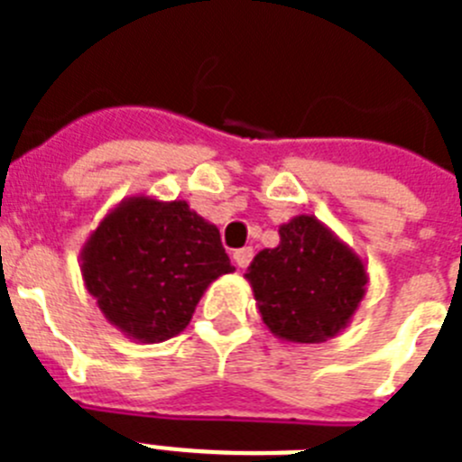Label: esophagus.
Returning a JSON list of instances; mask_svg holds the SVG:
<instances>
[{
  "mask_svg": "<svg viewBox=\"0 0 462 462\" xmlns=\"http://www.w3.org/2000/svg\"><path fill=\"white\" fill-rule=\"evenodd\" d=\"M252 256H254L252 247H243V250H236L234 252V263L238 268H247V266H250Z\"/></svg>",
  "mask_w": 462,
  "mask_h": 462,
  "instance_id": "esophagus-1",
  "label": "esophagus"
}]
</instances>
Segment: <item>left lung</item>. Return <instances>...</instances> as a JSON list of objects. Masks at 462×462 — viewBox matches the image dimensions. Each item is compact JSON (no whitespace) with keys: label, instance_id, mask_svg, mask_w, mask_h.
<instances>
[{"label":"left lung","instance_id":"8db88e82","mask_svg":"<svg viewBox=\"0 0 462 462\" xmlns=\"http://www.w3.org/2000/svg\"><path fill=\"white\" fill-rule=\"evenodd\" d=\"M245 280L266 328L296 345H317L345 330L370 284L365 261L314 215L282 224L280 245L261 250Z\"/></svg>","mask_w":462,"mask_h":462}]
</instances>
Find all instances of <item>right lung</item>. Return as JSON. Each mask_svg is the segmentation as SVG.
I'll list each match as a JSON object with an SVG mask.
<instances>
[{"mask_svg":"<svg viewBox=\"0 0 462 462\" xmlns=\"http://www.w3.org/2000/svg\"><path fill=\"white\" fill-rule=\"evenodd\" d=\"M219 228L189 203L136 194L106 212L80 250V275L108 324L141 345L191 321L217 277L234 273Z\"/></svg>","mask_w":462,"mask_h":462,"instance_id":"obj_1","label":"right lung"}]
</instances>
